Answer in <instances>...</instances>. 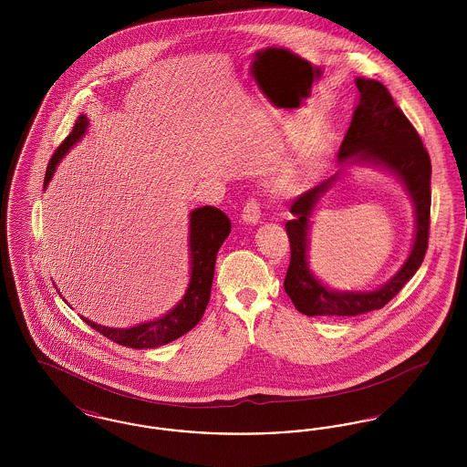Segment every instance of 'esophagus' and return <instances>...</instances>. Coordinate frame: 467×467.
Returning a JSON list of instances; mask_svg holds the SVG:
<instances>
[{
  "label": "esophagus",
  "mask_w": 467,
  "mask_h": 467,
  "mask_svg": "<svg viewBox=\"0 0 467 467\" xmlns=\"http://www.w3.org/2000/svg\"><path fill=\"white\" fill-rule=\"evenodd\" d=\"M242 219L246 223H257L261 219V208L257 200H248L244 202V212H242Z\"/></svg>",
  "instance_id": "obj_1"
}]
</instances>
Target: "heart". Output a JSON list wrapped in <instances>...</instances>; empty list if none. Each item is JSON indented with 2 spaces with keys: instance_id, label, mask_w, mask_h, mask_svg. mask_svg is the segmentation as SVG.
Returning <instances> with one entry per match:
<instances>
[{
  "instance_id": "heart-1",
  "label": "heart",
  "mask_w": 467,
  "mask_h": 467,
  "mask_svg": "<svg viewBox=\"0 0 467 467\" xmlns=\"http://www.w3.org/2000/svg\"><path fill=\"white\" fill-rule=\"evenodd\" d=\"M294 187H296V183H294V180H290V178H285V180H282L280 183H276V191H280V192L292 191Z\"/></svg>"
}]
</instances>
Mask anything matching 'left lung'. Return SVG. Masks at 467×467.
Masks as SVG:
<instances>
[{
	"mask_svg": "<svg viewBox=\"0 0 467 467\" xmlns=\"http://www.w3.org/2000/svg\"><path fill=\"white\" fill-rule=\"evenodd\" d=\"M358 89L350 128L339 147V162L377 164L394 173L415 206V240L400 271L375 290H333L308 266L310 219L318 200L339 180L337 171L315 185L290 206L294 219L285 223L290 265L284 289L296 310L315 317H356L383 308L422 265L431 223V159L422 140L406 119L389 89L371 78H356Z\"/></svg>",
	"mask_w": 467,
	"mask_h": 467,
	"instance_id": "8db88e82",
	"label": "left lung"
}]
</instances>
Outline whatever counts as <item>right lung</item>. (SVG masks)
<instances>
[{"label":"right lung","mask_w":467,"mask_h":467,"mask_svg":"<svg viewBox=\"0 0 467 467\" xmlns=\"http://www.w3.org/2000/svg\"><path fill=\"white\" fill-rule=\"evenodd\" d=\"M88 126H89L88 117L80 115L71 133L67 134V140L59 145V149L54 152V156L47 166L44 189H47L48 182L54 177L59 161L67 156V150L78 140H82V136L88 131ZM189 223H189L191 280H189V287L185 290V296L173 310L168 311L164 317L157 320L138 324L128 329L105 327L90 322L84 317L82 320L94 331L111 339L113 343H119L130 348H138V350L156 348L189 333L200 322L202 313L206 310V305L210 301L217 252L231 233V221L227 219L223 210L215 206H201L191 212Z\"/></svg>","instance_id":"obj_1"}]
</instances>
